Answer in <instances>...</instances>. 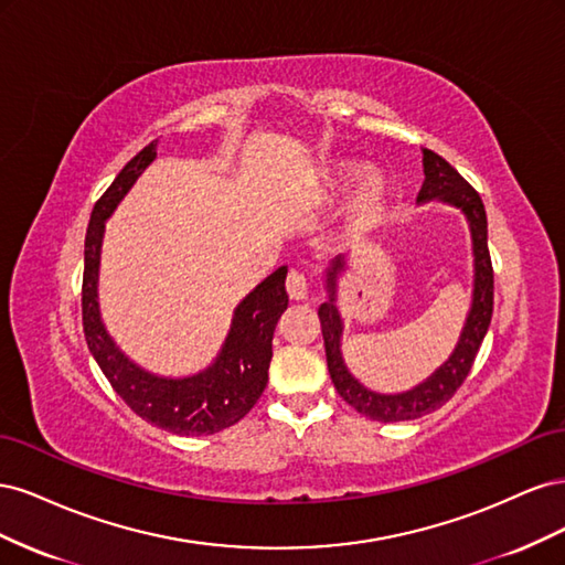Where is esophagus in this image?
Here are the masks:
<instances>
[{"label":"esophagus","mask_w":565,"mask_h":565,"mask_svg":"<svg viewBox=\"0 0 565 565\" xmlns=\"http://www.w3.org/2000/svg\"><path fill=\"white\" fill-rule=\"evenodd\" d=\"M287 292L292 299H306L309 297V276L303 270L292 268L287 276Z\"/></svg>","instance_id":"esophagus-1"}]
</instances>
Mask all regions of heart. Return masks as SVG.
<instances>
[{"label": "heart", "mask_w": 565, "mask_h": 565, "mask_svg": "<svg viewBox=\"0 0 565 565\" xmlns=\"http://www.w3.org/2000/svg\"><path fill=\"white\" fill-rule=\"evenodd\" d=\"M380 191H382V181L374 177V174H370V177H365L363 179V183H361V191H358V202L361 204H370L374 198L380 195Z\"/></svg>", "instance_id": "b5f03b06"}]
</instances>
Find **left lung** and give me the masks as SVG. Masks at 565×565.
<instances>
[{
  "label": "left lung",
  "mask_w": 565,
  "mask_h": 565,
  "mask_svg": "<svg viewBox=\"0 0 565 565\" xmlns=\"http://www.w3.org/2000/svg\"><path fill=\"white\" fill-rule=\"evenodd\" d=\"M422 162H424V183L419 191V200H446L461 207L467 214L471 237H473V256H476V285H473V306L467 320V328L461 332L459 344L452 353L450 361L443 365L429 380L419 384L417 388L398 393V396H382V393H372L365 386L358 384L339 353V337H341V320L334 306V278L337 270H341V259L334 262L330 270V301L320 303L318 318L324 339V355H328V370L334 382L339 396L344 398L358 413L374 419V422H405L417 419L422 415H429L440 405H446L455 391L465 384L469 377L471 365L476 361V353L483 344V337L490 328L492 318V299H494V276H492V262L488 249V216L481 195L476 188L461 177L457 169L440 158L438 152L422 148Z\"/></svg>",
  "instance_id": "1"
}]
</instances>
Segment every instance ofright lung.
Masks as SVG:
<instances>
[{"mask_svg":"<svg viewBox=\"0 0 565 565\" xmlns=\"http://www.w3.org/2000/svg\"><path fill=\"white\" fill-rule=\"evenodd\" d=\"M156 146L158 141H152L139 156H134L108 185V191L94 204L87 237H84L82 328L98 367L104 370L117 396L136 415L179 436H207L224 431L241 422L254 407V403L262 398L273 358V332H276L278 318L289 301L285 289L287 266L270 273L237 306L226 347L207 372L188 380H162L129 363L117 351L113 339L104 330V322L98 318V252L106 218L143 169L152 162V158H156Z\"/></svg>","mask_w":565,"mask_h":565,"instance_id":"right-lung-1","label":"right lung"}]
</instances>
